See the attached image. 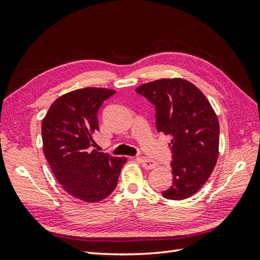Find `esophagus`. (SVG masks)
Masks as SVG:
<instances>
[{"label":"esophagus","mask_w":260,"mask_h":260,"mask_svg":"<svg viewBox=\"0 0 260 260\" xmlns=\"http://www.w3.org/2000/svg\"><path fill=\"white\" fill-rule=\"evenodd\" d=\"M139 161L143 165V168L146 169V170H152L154 168H156V165H157L155 162H153V161H151V159L145 158V157L139 158Z\"/></svg>","instance_id":"obj_1"}]
</instances>
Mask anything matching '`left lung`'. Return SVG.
<instances>
[{"label": "left lung", "mask_w": 260, "mask_h": 260, "mask_svg": "<svg viewBox=\"0 0 260 260\" xmlns=\"http://www.w3.org/2000/svg\"><path fill=\"white\" fill-rule=\"evenodd\" d=\"M156 110L158 132L172 136L173 184L162 192L183 200L206 183L219 156V120L208 98L183 78H162L136 88Z\"/></svg>", "instance_id": "left-lung-1"}]
</instances>
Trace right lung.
<instances>
[{
    "label": "right lung",
    "mask_w": 260,
    "mask_h": 260,
    "mask_svg": "<svg viewBox=\"0 0 260 260\" xmlns=\"http://www.w3.org/2000/svg\"><path fill=\"white\" fill-rule=\"evenodd\" d=\"M114 93L97 87L73 90L57 98L42 119L43 153L54 178L66 192L85 202L107 198L127 161L90 147L99 129L98 109Z\"/></svg>",
    "instance_id": "add662e5"
}]
</instances>
